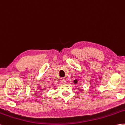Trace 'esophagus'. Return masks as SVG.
<instances>
[{
	"instance_id": "esophagus-1",
	"label": "esophagus",
	"mask_w": 125,
	"mask_h": 125,
	"mask_svg": "<svg viewBox=\"0 0 125 125\" xmlns=\"http://www.w3.org/2000/svg\"><path fill=\"white\" fill-rule=\"evenodd\" d=\"M62 82L63 84H65V83H66V80L65 79V78H62Z\"/></svg>"
}]
</instances>
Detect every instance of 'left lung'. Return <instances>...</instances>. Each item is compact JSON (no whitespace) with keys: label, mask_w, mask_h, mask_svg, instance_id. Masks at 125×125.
I'll return each mask as SVG.
<instances>
[{"label":"left lung","mask_w":125,"mask_h":125,"mask_svg":"<svg viewBox=\"0 0 125 125\" xmlns=\"http://www.w3.org/2000/svg\"><path fill=\"white\" fill-rule=\"evenodd\" d=\"M77 80H74V84H77Z\"/></svg>","instance_id":"1"}]
</instances>
